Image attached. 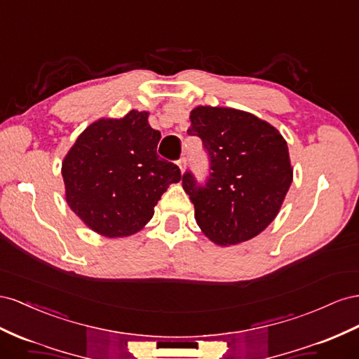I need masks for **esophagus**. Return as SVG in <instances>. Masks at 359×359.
Masks as SVG:
<instances>
[{
    "mask_svg": "<svg viewBox=\"0 0 359 359\" xmlns=\"http://www.w3.org/2000/svg\"><path fill=\"white\" fill-rule=\"evenodd\" d=\"M177 165H179V168H180V171L183 172V171H185V167H187V158H180L179 161H177Z\"/></svg>",
    "mask_w": 359,
    "mask_h": 359,
    "instance_id": "obj_1",
    "label": "esophagus"
}]
</instances>
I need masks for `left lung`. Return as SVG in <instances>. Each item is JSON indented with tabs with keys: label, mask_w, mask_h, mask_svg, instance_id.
I'll return each instance as SVG.
<instances>
[{
	"label": "left lung",
	"mask_w": 359,
	"mask_h": 359,
	"mask_svg": "<svg viewBox=\"0 0 359 359\" xmlns=\"http://www.w3.org/2000/svg\"><path fill=\"white\" fill-rule=\"evenodd\" d=\"M189 118L188 134L201 138L210 162L204 185L191 171L182 177L198 227L221 247L252 239L275 219L292 185L287 142L241 109L197 107Z\"/></svg>",
	"instance_id": "1"
}]
</instances>
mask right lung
Segmentation results:
<instances>
[{
  "mask_svg": "<svg viewBox=\"0 0 359 359\" xmlns=\"http://www.w3.org/2000/svg\"><path fill=\"white\" fill-rule=\"evenodd\" d=\"M149 112L100 118L81 134L61 165L66 201L88 229L125 238L151 219L161 196L182 174L156 153L161 132Z\"/></svg>",
  "mask_w": 359,
  "mask_h": 359,
  "instance_id": "add662e5",
  "label": "right lung"
}]
</instances>
